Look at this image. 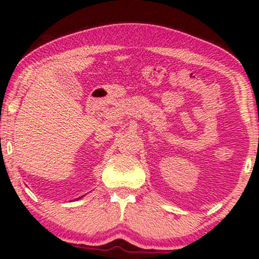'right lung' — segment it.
Listing matches in <instances>:
<instances>
[{
  "label": "right lung",
  "mask_w": 259,
  "mask_h": 259,
  "mask_svg": "<svg viewBox=\"0 0 259 259\" xmlns=\"http://www.w3.org/2000/svg\"><path fill=\"white\" fill-rule=\"evenodd\" d=\"M81 197H84V196H81ZM81 197H79V198H81ZM79 198H78V200H79Z\"/></svg>",
  "instance_id": "add662e5"
}]
</instances>
